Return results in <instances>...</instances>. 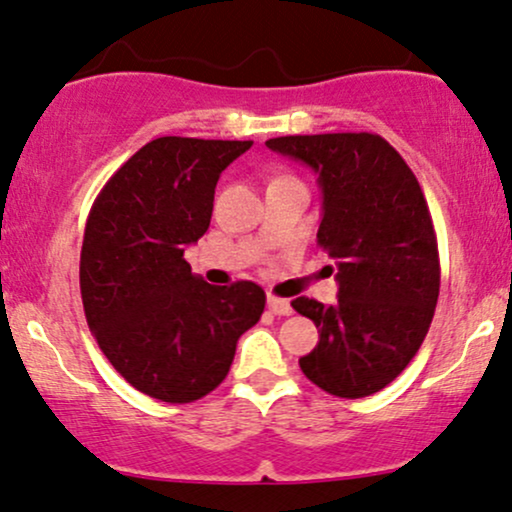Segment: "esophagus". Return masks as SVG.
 Listing matches in <instances>:
<instances>
[{
    "instance_id": "34e87169",
    "label": "esophagus",
    "mask_w": 512,
    "mask_h": 512,
    "mask_svg": "<svg viewBox=\"0 0 512 512\" xmlns=\"http://www.w3.org/2000/svg\"><path fill=\"white\" fill-rule=\"evenodd\" d=\"M268 309H271L273 314H278V317H290L292 314L290 300H283V297H275V295H268Z\"/></svg>"
}]
</instances>
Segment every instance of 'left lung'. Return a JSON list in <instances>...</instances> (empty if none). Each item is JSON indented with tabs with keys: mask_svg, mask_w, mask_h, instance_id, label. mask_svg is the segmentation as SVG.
Here are the masks:
<instances>
[{
	"mask_svg": "<svg viewBox=\"0 0 512 512\" xmlns=\"http://www.w3.org/2000/svg\"><path fill=\"white\" fill-rule=\"evenodd\" d=\"M266 145L319 176L317 241L336 261V304L292 300L319 329L302 372L341 399L380 392L418 353L440 295L438 239L421 186L375 132L287 135Z\"/></svg>",
	"mask_w": 512,
	"mask_h": 512,
	"instance_id": "obj_1",
	"label": "left lung"
}]
</instances>
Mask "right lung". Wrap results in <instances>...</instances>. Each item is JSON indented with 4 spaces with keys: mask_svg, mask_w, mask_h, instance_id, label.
I'll list each match as a JSON object with an SVG mask.
<instances>
[{
    "mask_svg": "<svg viewBox=\"0 0 512 512\" xmlns=\"http://www.w3.org/2000/svg\"><path fill=\"white\" fill-rule=\"evenodd\" d=\"M251 145L157 137L91 205L79 258L86 324L108 363L152 399L191 404L210 394L266 307L251 280L210 285L183 258L208 232L220 174Z\"/></svg>",
    "mask_w": 512,
    "mask_h": 512,
    "instance_id": "right-lung-1",
    "label": "right lung"
}]
</instances>
